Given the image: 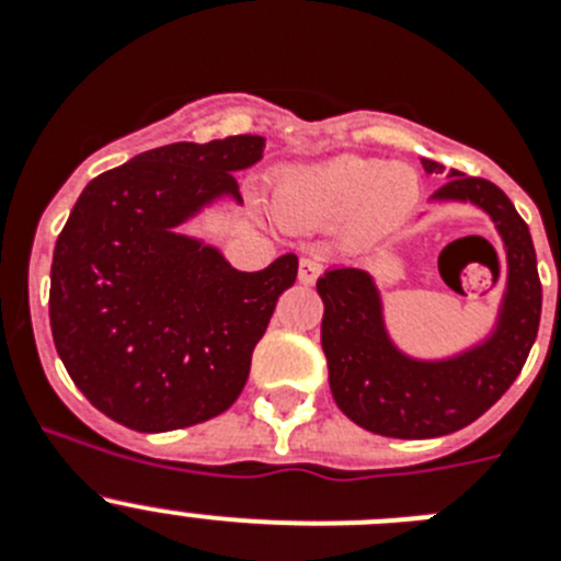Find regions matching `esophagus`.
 Returning a JSON list of instances; mask_svg holds the SVG:
<instances>
[{"label":"esophagus","mask_w":561,"mask_h":561,"mask_svg":"<svg viewBox=\"0 0 561 561\" xmlns=\"http://www.w3.org/2000/svg\"><path fill=\"white\" fill-rule=\"evenodd\" d=\"M320 272H323V257L317 255V252H311V255H304L300 257V270H297V277H300V284H314L317 277H320Z\"/></svg>","instance_id":"obj_1"}]
</instances>
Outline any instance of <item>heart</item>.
Instances as JSON below:
<instances>
[{"mask_svg": "<svg viewBox=\"0 0 561 561\" xmlns=\"http://www.w3.org/2000/svg\"><path fill=\"white\" fill-rule=\"evenodd\" d=\"M421 199V176L408 162L340 153L291 168L275 182L272 202L284 221H345L362 232L399 225Z\"/></svg>", "mask_w": 561, "mask_h": 561, "instance_id": "obj_1", "label": "heart"}]
</instances>
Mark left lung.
<instances>
[{"mask_svg": "<svg viewBox=\"0 0 561 561\" xmlns=\"http://www.w3.org/2000/svg\"><path fill=\"white\" fill-rule=\"evenodd\" d=\"M427 173L444 165L421 160ZM433 205H474L494 221L505 250V286L497 320L483 340L449 356H413L388 331L376 277L334 266L317 280L323 297V342L336 408L368 433L388 438H438L463 430L512 388L537 340L542 286L528 225L494 182L447 173Z\"/></svg>", "mask_w": 561, "mask_h": 561, "instance_id": "left-lung-1", "label": "left lung"}]
</instances>
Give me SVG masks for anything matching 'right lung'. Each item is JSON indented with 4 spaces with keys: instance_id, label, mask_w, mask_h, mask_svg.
I'll return each instance as SVG.
<instances>
[{
    "instance_id": "1",
    "label": "right lung",
    "mask_w": 561,
    "mask_h": 561,
    "mask_svg": "<svg viewBox=\"0 0 561 561\" xmlns=\"http://www.w3.org/2000/svg\"><path fill=\"white\" fill-rule=\"evenodd\" d=\"M264 137L151 148L83 187L56 241L49 325L69 379L112 421L168 433L225 413L250 376L277 297L297 277L286 252L241 272L180 227L221 199Z\"/></svg>"
}]
</instances>
